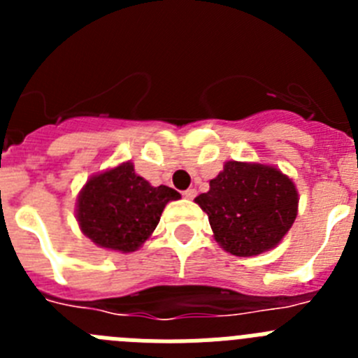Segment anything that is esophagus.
Here are the masks:
<instances>
[{
  "label": "esophagus",
  "mask_w": 358,
  "mask_h": 358,
  "mask_svg": "<svg viewBox=\"0 0 358 358\" xmlns=\"http://www.w3.org/2000/svg\"><path fill=\"white\" fill-rule=\"evenodd\" d=\"M182 195H185L186 199H194L195 195H197V189L189 188V189H186V192H182Z\"/></svg>",
  "instance_id": "obj_1"
}]
</instances>
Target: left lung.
<instances>
[{"label":"left lung","mask_w":358,"mask_h":358,"mask_svg":"<svg viewBox=\"0 0 358 358\" xmlns=\"http://www.w3.org/2000/svg\"><path fill=\"white\" fill-rule=\"evenodd\" d=\"M206 211L213 236L235 256L271 251L297 217V189L276 166L227 161L210 181V192L195 197Z\"/></svg>","instance_id":"left-lung-1"}]
</instances>
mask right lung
<instances>
[{
    "label": "right lung",
    "mask_w": 358,
    "mask_h": 358,
    "mask_svg": "<svg viewBox=\"0 0 358 358\" xmlns=\"http://www.w3.org/2000/svg\"><path fill=\"white\" fill-rule=\"evenodd\" d=\"M181 195L169 186H152L131 161L90 177L77 201L82 233L100 248L132 252L140 249L170 201Z\"/></svg>",
    "instance_id": "obj_1"
}]
</instances>
